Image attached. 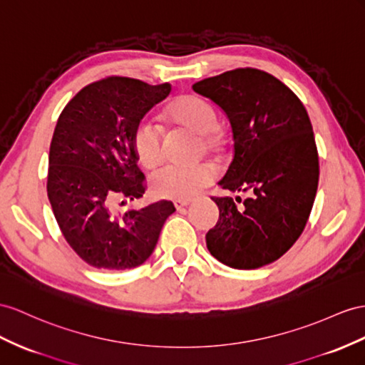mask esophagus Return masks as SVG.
Returning <instances> with one entry per match:
<instances>
[{
  "label": "esophagus",
  "instance_id": "obj_1",
  "mask_svg": "<svg viewBox=\"0 0 365 365\" xmlns=\"http://www.w3.org/2000/svg\"><path fill=\"white\" fill-rule=\"evenodd\" d=\"M192 202V199H190V197H186V199H175L174 200V207L177 208V210H182V208H185V207H188V205Z\"/></svg>",
  "mask_w": 365,
  "mask_h": 365
}]
</instances>
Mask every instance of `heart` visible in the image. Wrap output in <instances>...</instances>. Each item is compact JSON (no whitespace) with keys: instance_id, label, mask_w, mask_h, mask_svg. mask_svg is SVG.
<instances>
[{"instance_id":"b5f03b06","label":"heart","mask_w":365,"mask_h":365,"mask_svg":"<svg viewBox=\"0 0 365 365\" xmlns=\"http://www.w3.org/2000/svg\"><path fill=\"white\" fill-rule=\"evenodd\" d=\"M171 123L199 134L205 149H214L220 143L219 115L211 101L195 93L177 97L166 109ZM137 162L146 170H154L163 157L162 129L154 121H138L130 137ZM214 180L212 166L207 163L179 166L170 165L154 174L153 188L158 195L170 199H186L208 186Z\"/></svg>"}]
</instances>
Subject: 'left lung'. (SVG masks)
Returning a JSON list of instances; mask_svg holds the SVG:
<instances>
[{
    "instance_id": "left-lung-1",
    "label": "left lung",
    "mask_w": 365,
    "mask_h": 365,
    "mask_svg": "<svg viewBox=\"0 0 365 365\" xmlns=\"http://www.w3.org/2000/svg\"><path fill=\"white\" fill-rule=\"evenodd\" d=\"M230 118L235 154L212 195L216 227L207 232L210 253L231 268L274 262L302 235L319 182V155L302 101L272 73L237 68L194 83ZM242 202L240 207L237 202Z\"/></svg>"
}]
</instances>
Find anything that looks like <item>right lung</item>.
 <instances>
[{"label":"right lung","instance_id":"obj_1","mask_svg":"<svg viewBox=\"0 0 365 365\" xmlns=\"http://www.w3.org/2000/svg\"><path fill=\"white\" fill-rule=\"evenodd\" d=\"M170 92V83L112 76L83 88L61 110L49 149L48 197L64 239L91 267L142 265L175 211L171 200L115 210L120 197H143L146 182L130 137Z\"/></svg>","mask_w":365,"mask_h":365}]
</instances>
